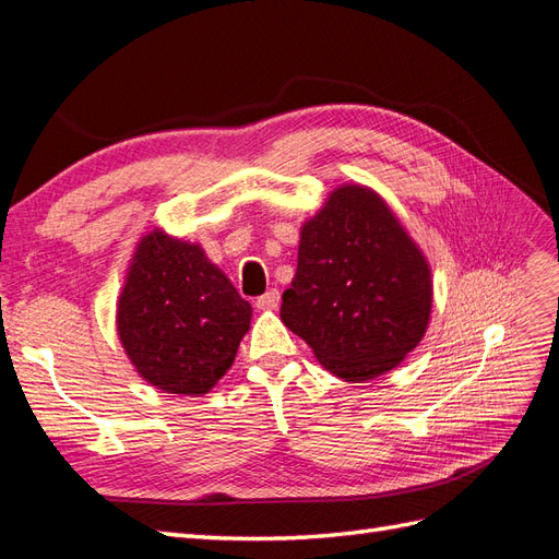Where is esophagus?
<instances>
[{"mask_svg": "<svg viewBox=\"0 0 559 559\" xmlns=\"http://www.w3.org/2000/svg\"><path fill=\"white\" fill-rule=\"evenodd\" d=\"M280 306V292L277 289H270L263 296L257 298V308L259 310H277Z\"/></svg>", "mask_w": 559, "mask_h": 559, "instance_id": "esophagus-1", "label": "esophagus"}]
</instances>
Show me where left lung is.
Segmentation results:
<instances>
[{
	"label": "left lung",
	"instance_id": "8db88e82",
	"mask_svg": "<svg viewBox=\"0 0 559 559\" xmlns=\"http://www.w3.org/2000/svg\"><path fill=\"white\" fill-rule=\"evenodd\" d=\"M431 296L425 253L376 191L349 183L300 228L280 317L333 376L364 382L419 345Z\"/></svg>",
	"mask_w": 559,
	"mask_h": 559
}]
</instances>
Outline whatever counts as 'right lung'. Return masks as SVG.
Wrapping results in <instances>:
<instances>
[{"instance_id":"obj_1","label":"right lung","mask_w":559,"mask_h":559,"mask_svg":"<svg viewBox=\"0 0 559 559\" xmlns=\"http://www.w3.org/2000/svg\"><path fill=\"white\" fill-rule=\"evenodd\" d=\"M249 321L251 306L200 245L163 230L140 240L116 326L148 384L167 394H207L233 366Z\"/></svg>"}]
</instances>
